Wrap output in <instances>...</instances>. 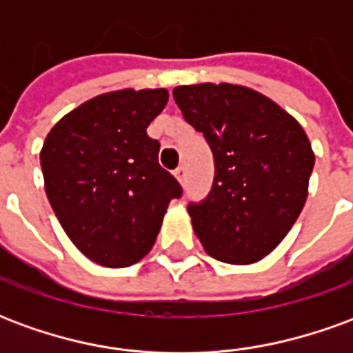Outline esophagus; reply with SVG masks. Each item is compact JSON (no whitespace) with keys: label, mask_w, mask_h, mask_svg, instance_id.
<instances>
[{"label":"esophagus","mask_w":353,"mask_h":353,"mask_svg":"<svg viewBox=\"0 0 353 353\" xmlns=\"http://www.w3.org/2000/svg\"><path fill=\"white\" fill-rule=\"evenodd\" d=\"M174 174H176L177 181L181 185H185V179H187V170H185V166H177Z\"/></svg>","instance_id":"esophagus-1"}]
</instances>
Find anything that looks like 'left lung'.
I'll use <instances>...</instances> for the list:
<instances>
[{
  "label": "left lung",
  "mask_w": 353,
  "mask_h": 353,
  "mask_svg": "<svg viewBox=\"0 0 353 353\" xmlns=\"http://www.w3.org/2000/svg\"><path fill=\"white\" fill-rule=\"evenodd\" d=\"M185 121L214 153L212 191L187 210L212 257L230 265L263 259L295 225L308 194L314 153L303 126L252 88H174Z\"/></svg>",
  "instance_id": "left-lung-1"
}]
</instances>
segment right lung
Segmentation results:
<instances>
[{
    "instance_id": "add662e5",
    "label": "right lung",
    "mask_w": 353,
    "mask_h": 353,
    "mask_svg": "<svg viewBox=\"0 0 353 353\" xmlns=\"http://www.w3.org/2000/svg\"><path fill=\"white\" fill-rule=\"evenodd\" d=\"M168 90H119L73 109L43 143L45 191L58 221L88 259L130 266L153 248L181 185L159 164L147 126Z\"/></svg>"
}]
</instances>
